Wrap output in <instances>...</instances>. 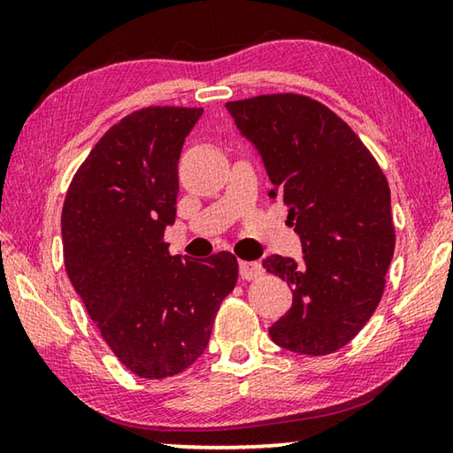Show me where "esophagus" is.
Instances as JSON below:
<instances>
[{"instance_id": "esophagus-1", "label": "esophagus", "mask_w": 453, "mask_h": 453, "mask_svg": "<svg viewBox=\"0 0 453 453\" xmlns=\"http://www.w3.org/2000/svg\"><path fill=\"white\" fill-rule=\"evenodd\" d=\"M264 273V267L257 262H240L242 280H257Z\"/></svg>"}]
</instances>
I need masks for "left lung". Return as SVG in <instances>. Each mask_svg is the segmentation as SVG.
Here are the masks:
<instances>
[{"label": "left lung", "instance_id": "8db88e82", "mask_svg": "<svg viewBox=\"0 0 453 453\" xmlns=\"http://www.w3.org/2000/svg\"><path fill=\"white\" fill-rule=\"evenodd\" d=\"M226 107L262 153L270 196L288 208L305 254L303 264L264 259L294 294L270 327L272 340L296 354H334L367 324L386 288L395 248L386 175L354 129L318 99L267 94Z\"/></svg>", "mask_w": 453, "mask_h": 453}]
</instances>
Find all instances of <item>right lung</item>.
<instances>
[{"label":"right lung","mask_w":453,"mask_h":453,"mask_svg":"<svg viewBox=\"0 0 453 453\" xmlns=\"http://www.w3.org/2000/svg\"><path fill=\"white\" fill-rule=\"evenodd\" d=\"M202 107L150 105L99 137L61 211L72 286L116 357L145 380L186 370L208 348L213 319L237 281V259L170 254L178 162Z\"/></svg>","instance_id":"1"}]
</instances>
